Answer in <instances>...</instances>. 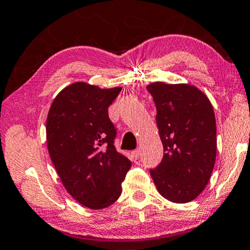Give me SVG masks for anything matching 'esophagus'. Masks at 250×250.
I'll list each match as a JSON object with an SVG mask.
<instances>
[{
	"instance_id": "esophagus-1",
	"label": "esophagus",
	"mask_w": 250,
	"mask_h": 250,
	"mask_svg": "<svg viewBox=\"0 0 250 250\" xmlns=\"http://www.w3.org/2000/svg\"><path fill=\"white\" fill-rule=\"evenodd\" d=\"M132 155H133V158L135 159V160H137V159L140 158V150H139V149L134 150V151L132 152Z\"/></svg>"
}]
</instances>
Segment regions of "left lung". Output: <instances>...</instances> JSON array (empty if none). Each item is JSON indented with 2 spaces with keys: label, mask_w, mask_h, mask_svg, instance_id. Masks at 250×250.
<instances>
[{
  "label": "left lung",
  "mask_w": 250,
  "mask_h": 250,
  "mask_svg": "<svg viewBox=\"0 0 250 250\" xmlns=\"http://www.w3.org/2000/svg\"><path fill=\"white\" fill-rule=\"evenodd\" d=\"M157 107L164 158L151 169L157 189L173 203H188L208 185L216 158L214 110L196 86L153 82L146 86Z\"/></svg>",
  "instance_id": "8db88e82"
}]
</instances>
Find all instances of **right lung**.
<instances>
[{"instance_id": "1", "label": "right lung", "mask_w": 250, "mask_h": 250, "mask_svg": "<svg viewBox=\"0 0 250 250\" xmlns=\"http://www.w3.org/2000/svg\"><path fill=\"white\" fill-rule=\"evenodd\" d=\"M121 90L72 83L56 96L47 116V147L54 167L68 194L91 209L118 200L132 166L114 146L116 128L108 117V107Z\"/></svg>"}]
</instances>
